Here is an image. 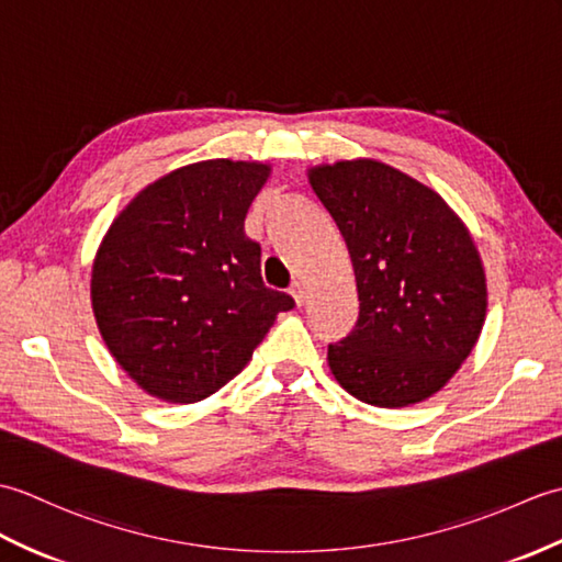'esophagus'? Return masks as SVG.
Instances as JSON below:
<instances>
[{"label":"esophagus","mask_w":562,"mask_h":562,"mask_svg":"<svg viewBox=\"0 0 562 562\" xmlns=\"http://www.w3.org/2000/svg\"><path fill=\"white\" fill-rule=\"evenodd\" d=\"M290 294H292V300H294L296 306L304 304V288H302V282H294L292 288H290Z\"/></svg>","instance_id":"obj_1"}]
</instances>
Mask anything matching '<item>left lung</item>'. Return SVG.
I'll return each mask as SVG.
<instances>
[{"instance_id": "8db88e82", "label": "left lung", "mask_w": 562, "mask_h": 562, "mask_svg": "<svg viewBox=\"0 0 562 562\" xmlns=\"http://www.w3.org/2000/svg\"><path fill=\"white\" fill-rule=\"evenodd\" d=\"M352 260L360 316L328 345L357 401L405 408L432 396L471 355L487 308L483 262L465 224L432 188L374 159L308 169Z\"/></svg>"}]
</instances>
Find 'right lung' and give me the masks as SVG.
Returning <instances> with one entry per match:
<instances>
[{
    "instance_id": "1",
    "label": "right lung",
    "mask_w": 562,
    "mask_h": 562,
    "mask_svg": "<svg viewBox=\"0 0 562 562\" xmlns=\"http://www.w3.org/2000/svg\"><path fill=\"white\" fill-rule=\"evenodd\" d=\"M268 164L210 159L147 186L117 214L91 270L115 362L149 396L195 403L248 364L294 300L260 278L244 220Z\"/></svg>"
}]
</instances>
